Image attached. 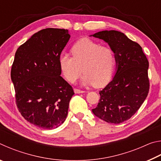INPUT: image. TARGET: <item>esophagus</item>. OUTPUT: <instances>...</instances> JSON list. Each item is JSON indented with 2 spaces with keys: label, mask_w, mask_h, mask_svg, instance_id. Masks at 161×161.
<instances>
[{
  "label": "esophagus",
  "mask_w": 161,
  "mask_h": 161,
  "mask_svg": "<svg viewBox=\"0 0 161 161\" xmlns=\"http://www.w3.org/2000/svg\"><path fill=\"white\" fill-rule=\"evenodd\" d=\"M74 91L76 94H80V93H84L85 91H83V90H80V89H75Z\"/></svg>",
  "instance_id": "obj_1"
}]
</instances>
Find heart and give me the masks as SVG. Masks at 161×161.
<instances>
[{
  "mask_svg": "<svg viewBox=\"0 0 161 161\" xmlns=\"http://www.w3.org/2000/svg\"><path fill=\"white\" fill-rule=\"evenodd\" d=\"M70 57L62 53L59 59V68L65 79L71 83L80 77L84 85L101 87L107 84L112 77L116 65V54L113 49L102 46L89 38H82L71 48Z\"/></svg>",
  "mask_w": 161,
  "mask_h": 161,
  "instance_id": "heart-1",
  "label": "heart"
}]
</instances>
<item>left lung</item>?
Listing matches in <instances>:
<instances>
[{"instance_id":"1","label":"left lung","mask_w":161,"mask_h":161,"mask_svg":"<svg viewBox=\"0 0 161 161\" xmlns=\"http://www.w3.org/2000/svg\"><path fill=\"white\" fill-rule=\"evenodd\" d=\"M92 36L113 49L117 66L113 80L99 92V102L92 112L108 123L121 124L134 115L148 96V59L140 45L121 32L104 31Z\"/></svg>"}]
</instances>
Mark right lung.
<instances>
[{"label":"right lung","instance_id":"1","mask_svg":"<svg viewBox=\"0 0 161 161\" xmlns=\"http://www.w3.org/2000/svg\"><path fill=\"white\" fill-rule=\"evenodd\" d=\"M68 30L46 28L35 33L18 48L10 77L15 102L24 119L45 129L64 123L72 86L62 78L59 59L69 41Z\"/></svg>","mask_w":161,"mask_h":161}]
</instances>
